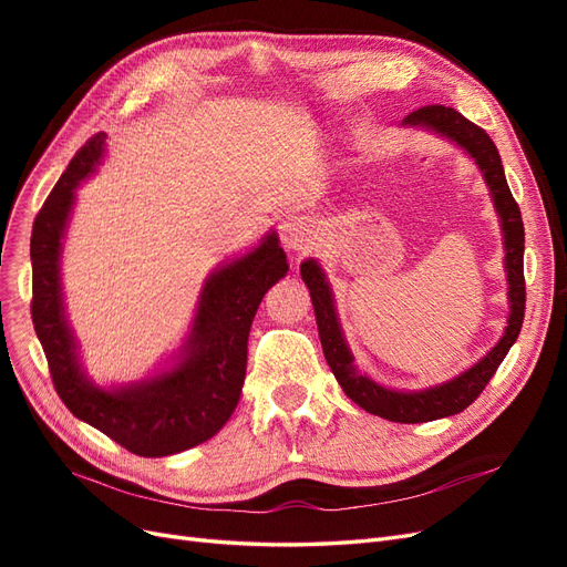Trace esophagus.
I'll use <instances>...</instances> for the list:
<instances>
[{
    "label": "esophagus",
    "instance_id": "obj_1",
    "mask_svg": "<svg viewBox=\"0 0 567 567\" xmlns=\"http://www.w3.org/2000/svg\"><path fill=\"white\" fill-rule=\"evenodd\" d=\"M317 234L302 217H288L281 225V244L293 252H305L315 246Z\"/></svg>",
    "mask_w": 567,
    "mask_h": 567
}]
</instances>
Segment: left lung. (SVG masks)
<instances>
[{"mask_svg": "<svg viewBox=\"0 0 567 567\" xmlns=\"http://www.w3.org/2000/svg\"><path fill=\"white\" fill-rule=\"evenodd\" d=\"M402 127L427 130L444 136V140L454 142L461 151H466V156H471L480 167V173H483V179L489 188V196L494 203V210L502 221L504 250H506L504 269H506V281H508L511 312H508L506 329L499 342H496V346L471 369L454 375L452 381H444L423 390L385 388L357 369L354 357L340 329L333 290L329 281H326V274L315 257H307V260L300 265V277L307 284V288H310L323 357L348 398L373 416H381L394 423H425V421H435L444 416H454L468 404H473V400L485 390L496 369H499V364L504 362V357L508 354L513 342L518 340L523 317H525V277H523L525 229H523L518 203L513 200L511 188L506 184L502 156L485 130H480L458 111L447 106H423L414 113H409L402 120Z\"/></svg>", "mask_w": 567, "mask_h": 567, "instance_id": "8db88e82", "label": "left lung"}]
</instances>
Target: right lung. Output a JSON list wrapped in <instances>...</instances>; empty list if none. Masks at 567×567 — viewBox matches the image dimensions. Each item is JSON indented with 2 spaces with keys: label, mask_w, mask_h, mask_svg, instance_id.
I'll return each mask as SVG.
<instances>
[{
  "label": "right lung",
  "mask_w": 567,
  "mask_h": 567,
  "mask_svg": "<svg viewBox=\"0 0 567 567\" xmlns=\"http://www.w3.org/2000/svg\"><path fill=\"white\" fill-rule=\"evenodd\" d=\"M106 134L84 144L32 225V323L47 354L51 381L73 416L94 425L136 456L179 454L210 440L241 398L248 333L267 290L286 277L277 231L203 281L196 312L179 354L167 369L113 388L96 385L80 364L78 340L65 317L61 252L75 188L96 173Z\"/></svg>",
  "instance_id": "right-lung-1"
}]
</instances>
